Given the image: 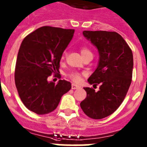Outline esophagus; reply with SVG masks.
I'll return each instance as SVG.
<instances>
[{
  "instance_id": "34e87169",
  "label": "esophagus",
  "mask_w": 147,
  "mask_h": 147,
  "mask_svg": "<svg viewBox=\"0 0 147 147\" xmlns=\"http://www.w3.org/2000/svg\"><path fill=\"white\" fill-rule=\"evenodd\" d=\"M79 86L77 85V84H71V88H72V90H76V89H78L79 88Z\"/></svg>"
}]
</instances>
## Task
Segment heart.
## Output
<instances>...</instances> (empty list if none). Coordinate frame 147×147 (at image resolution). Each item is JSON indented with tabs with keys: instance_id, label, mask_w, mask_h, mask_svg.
<instances>
[{
	"instance_id": "b5f03b06",
	"label": "heart",
	"mask_w": 147,
	"mask_h": 147,
	"mask_svg": "<svg viewBox=\"0 0 147 147\" xmlns=\"http://www.w3.org/2000/svg\"><path fill=\"white\" fill-rule=\"evenodd\" d=\"M80 51L81 54H82V55L83 57H84V55H87V54L91 53V52H90L87 48H86V47H82ZM81 76H82V74H81L80 73L76 72V71L71 72L69 74L70 78H71L74 82H79V81L81 80Z\"/></svg>"
}]
</instances>
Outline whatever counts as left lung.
<instances>
[{
	"label": "left lung",
	"mask_w": 147,
	"mask_h": 147,
	"mask_svg": "<svg viewBox=\"0 0 147 147\" xmlns=\"http://www.w3.org/2000/svg\"><path fill=\"white\" fill-rule=\"evenodd\" d=\"M83 35L99 53L98 66L87 81L90 84L100 86L98 92L84 87L87 97L80 106L89 117L103 119L113 114L125 98L132 81L133 53L116 32L84 30Z\"/></svg>",
	"instance_id": "1"
}]
</instances>
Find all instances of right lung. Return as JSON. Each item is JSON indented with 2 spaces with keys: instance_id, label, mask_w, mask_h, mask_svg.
Segmentation results:
<instances>
[{
  "instance_id": "right-lung-1",
  "label": "right lung",
  "mask_w": 147,
  "mask_h": 147,
  "mask_svg": "<svg viewBox=\"0 0 147 147\" xmlns=\"http://www.w3.org/2000/svg\"><path fill=\"white\" fill-rule=\"evenodd\" d=\"M74 29L50 26L38 28L24 38L16 63V87L27 109L37 114L52 112L61 97L71 88V82H48L52 73H60L63 52L72 39Z\"/></svg>"
}]
</instances>
